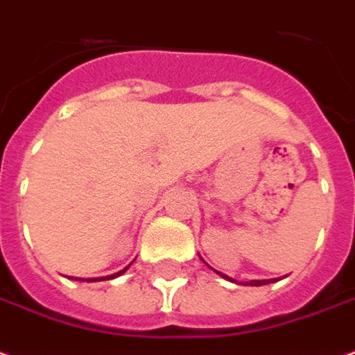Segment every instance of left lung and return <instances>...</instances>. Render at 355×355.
I'll use <instances>...</instances> for the list:
<instances>
[{
    "mask_svg": "<svg viewBox=\"0 0 355 355\" xmlns=\"http://www.w3.org/2000/svg\"><path fill=\"white\" fill-rule=\"evenodd\" d=\"M223 278H227L225 274H221ZM265 284H268V280H252V282H248V286H265Z\"/></svg>",
    "mask_w": 355,
    "mask_h": 355,
    "instance_id": "1",
    "label": "left lung"
}]
</instances>
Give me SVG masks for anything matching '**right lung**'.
<instances>
[{"label": "right lung", "mask_w": 355, "mask_h": 355, "mask_svg": "<svg viewBox=\"0 0 355 355\" xmlns=\"http://www.w3.org/2000/svg\"><path fill=\"white\" fill-rule=\"evenodd\" d=\"M126 268H128V266H126ZM126 268H124V270H126ZM124 270H121V272H117V274H113V276H105V278H107V280H110V278H115V276H119V274H123ZM105 278H103V280H105ZM87 282H94V280H87Z\"/></svg>", "instance_id": "1"}]
</instances>
